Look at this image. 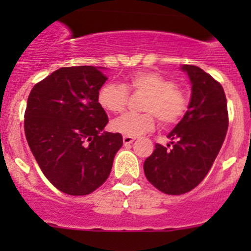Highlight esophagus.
<instances>
[{
  "label": "esophagus",
  "instance_id": "1",
  "mask_svg": "<svg viewBox=\"0 0 251 251\" xmlns=\"http://www.w3.org/2000/svg\"><path fill=\"white\" fill-rule=\"evenodd\" d=\"M135 140H136L135 137H128V136H124V137H123L124 144H131Z\"/></svg>",
  "mask_w": 251,
  "mask_h": 251
}]
</instances>
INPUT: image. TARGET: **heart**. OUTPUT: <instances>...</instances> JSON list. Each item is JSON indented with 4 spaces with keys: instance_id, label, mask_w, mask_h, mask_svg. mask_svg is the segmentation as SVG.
I'll list each match as a JSON object with an SVG mask.
<instances>
[{
    "instance_id": "obj_1",
    "label": "heart",
    "mask_w": 251,
    "mask_h": 251,
    "mask_svg": "<svg viewBox=\"0 0 251 251\" xmlns=\"http://www.w3.org/2000/svg\"><path fill=\"white\" fill-rule=\"evenodd\" d=\"M128 92L147 93L142 110L147 113H126L114 119L110 128L128 137H137L149 132L155 126V116L164 125H173L181 120L188 109V97L173 81L153 70H137L128 74L124 85L105 83L98 91L100 107L110 113L125 109Z\"/></svg>"
}]
</instances>
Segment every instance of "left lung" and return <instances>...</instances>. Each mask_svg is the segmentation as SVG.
<instances>
[{"label": "left lung", "instance_id": "1", "mask_svg": "<svg viewBox=\"0 0 251 251\" xmlns=\"http://www.w3.org/2000/svg\"><path fill=\"white\" fill-rule=\"evenodd\" d=\"M192 83L188 110L144 161L147 179L163 193L178 196L196 188L211 169L228 128L222 86L196 65H182Z\"/></svg>", "mask_w": 251, "mask_h": 251}]
</instances>
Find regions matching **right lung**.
Segmentation results:
<instances>
[{"mask_svg":"<svg viewBox=\"0 0 251 251\" xmlns=\"http://www.w3.org/2000/svg\"><path fill=\"white\" fill-rule=\"evenodd\" d=\"M102 67L60 68L36 83L27 98V144L48 181L69 196H86L109 176L123 136L104 130L97 100L107 81Z\"/></svg>","mask_w":251,"mask_h":251,"instance_id":"1","label":"right lung"}]
</instances>
